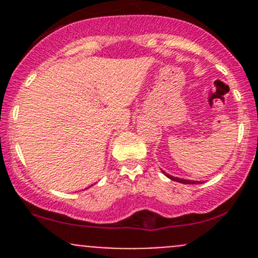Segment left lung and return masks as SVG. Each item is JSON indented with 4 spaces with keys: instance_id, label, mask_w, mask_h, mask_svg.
Returning a JSON list of instances; mask_svg holds the SVG:
<instances>
[{
    "instance_id": "obj_1",
    "label": "left lung",
    "mask_w": 258,
    "mask_h": 258,
    "mask_svg": "<svg viewBox=\"0 0 258 258\" xmlns=\"http://www.w3.org/2000/svg\"><path fill=\"white\" fill-rule=\"evenodd\" d=\"M163 173H165V172H163ZM166 176H167V177H168V178L173 179V181H177V182H181V183H186V184H196V183H199V181H188V179H183V178L173 177V176H171V175H167V173H166Z\"/></svg>"
}]
</instances>
